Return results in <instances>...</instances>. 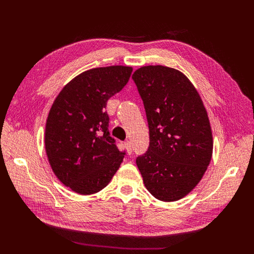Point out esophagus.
<instances>
[{"mask_svg":"<svg viewBox=\"0 0 254 254\" xmlns=\"http://www.w3.org/2000/svg\"><path fill=\"white\" fill-rule=\"evenodd\" d=\"M124 145H126V148L127 150V154L131 155L132 154V144L130 141H126L124 142Z\"/></svg>","mask_w":254,"mask_h":254,"instance_id":"34e87169","label":"esophagus"}]
</instances>
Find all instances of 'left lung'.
<instances>
[{"label":"left lung","mask_w":254,"mask_h":254,"mask_svg":"<svg viewBox=\"0 0 254 254\" xmlns=\"http://www.w3.org/2000/svg\"><path fill=\"white\" fill-rule=\"evenodd\" d=\"M146 112L149 146L137 156L153 196L172 202L196 187L212 159L213 136L196 89L175 68L148 65L132 75Z\"/></svg>","instance_id":"obj_1"}]
</instances>
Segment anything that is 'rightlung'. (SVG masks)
I'll return each mask as SVG.
<instances>
[{
    "label": "right lung",
    "mask_w": 254,
    "mask_h": 254,
    "mask_svg": "<svg viewBox=\"0 0 254 254\" xmlns=\"http://www.w3.org/2000/svg\"><path fill=\"white\" fill-rule=\"evenodd\" d=\"M132 67L88 69L58 95L46 123L45 144L51 168L64 186L94 194L108 186L126 156L110 136L107 101L130 79Z\"/></svg>",
    "instance_id": "obj_1"
}]
</instances>
